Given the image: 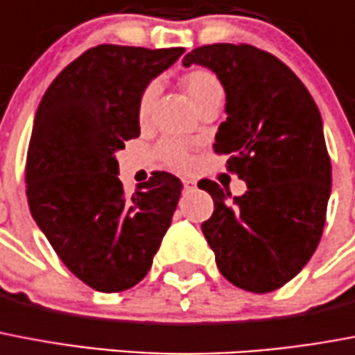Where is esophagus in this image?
I'll return each mask as SVG.
<instances>
[{
    "mask_svg": "<svg viewBox=\"0 0 355 355\" xmlns=\"http://www.w3.org/2000/svg\"><path fill=\"white\" fill-rule=\"evenodd\" d=\"M183 185H185V191H194L196 183L192 180H183Z\"/></svg>",
    "mask_w": 355,
    "mask_h": 355,
    "instance_id": "34e87169",
    "label": "esophagus"
}]
</instances>
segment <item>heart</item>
<instances>
[{
	"instance_id": "1",
	"label": "heart",
	"mask_w": 355,
	"mask_h": 355,
	"mask_svg": "<svg viewBox=\"0 0 355 355\" xmlns=\"http://www.w3.org/2000/svg\"><path fill=\"white\" fill-rule=\"evenodd\" d=\"M183 87H185L187 95L192 101L196 107L203 104L209 98L222 97V84L216 78L214 73H211L209 69H194L189 71L185 76H183ZM155 92L157 87L155 84H150L146 89L143 92L141 98H139L137 106V115L139 121H144L148 117L150 107H152V102H154ZM159 154L163 157V161L172 168H187L191 164V157H189V152L181 143H175V141H163L159 144Z\"/></svg>"
}]
</instances>
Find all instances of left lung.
<instances>
[{
    "mask_svg": "<svg viewBox=\"0 0 355 355\" xmlns=\"http://www.w3.org/2000/svg\"><path fill=\"white\" fill-rule=\"evenodd\" d=\"M209 67L225 89L227 119L214 152L248 183L242 196L203 180L214 200L201 231L231 284L268 293L290 282L315 253L331 191L322 119L310 92L277 56L248 44L191 51L183 65Z\"/></svg>",
    "mask_w": 355,
    "mask_h": 355,
    "instance_id": "1",
    "label": "left lung"
}]
</instances>
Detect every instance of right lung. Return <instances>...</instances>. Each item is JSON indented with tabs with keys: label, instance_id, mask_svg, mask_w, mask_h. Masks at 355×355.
<instances>
[{
	"label": "right lung",
	"instance_id": "right-lung-1",
	"mask_svg": "<svg viewBox=\"0 0 355 355\" xmlns=\"http://www.w3.org/2000/svg\"><path fill=\"white\" fill-rule=\"evenodd\" d=\"M183 47L104 44L71 62L47 87L34 117L27 200L65 268L104 293L135 286L150 271L172 222L181 181L154 172L124 192L115 152L139 137V98Z\"/></svg>",
	"mask_w": 355,
	"mask_h": 355
}]
</instances>
